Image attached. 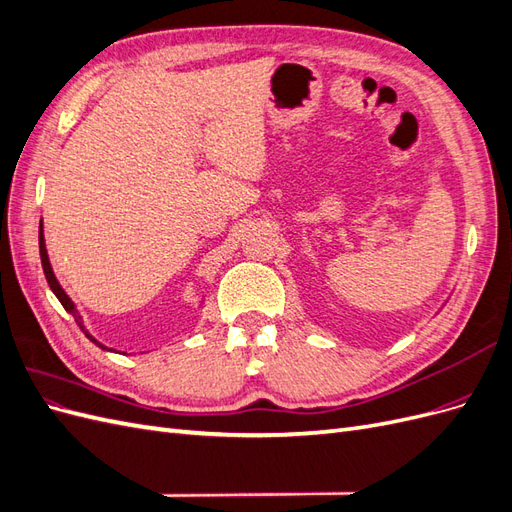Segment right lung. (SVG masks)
I'll list each match as a JSON object with an SVG mask.
<instances>
[{
  "instance_id": "obj_1",
  "label": "right lung",
  "mask_w": 512,
  "mask_h": 512,
  "mask_svg": "<svg viewBox=\"0 0 512 512\" xmlns=\"http://www.w3.org/2000/svg\"><path fill=\"white\" fill-rule=\"evenodd\" d=\"M38 241H40V260H42V269H44V277H46V282H49V286H51V290H53V294L55 297L59 299V303L64 305V309L68 314H72L74 316V320H76V324H79L81 327V331L87 335V339H91V342H94L98 348H102V350H111V348H106L104 344H100L98 339L91 335L87 329H85V322H83V316L79 314V309H76V305H74V301L68 297L66 294V290L61 288V284L57 282V277H55V273H53V267H51V260H49V252H46V243H44V230H42V224H40V237H38Z\"/></svg>"
}]
</instances>
